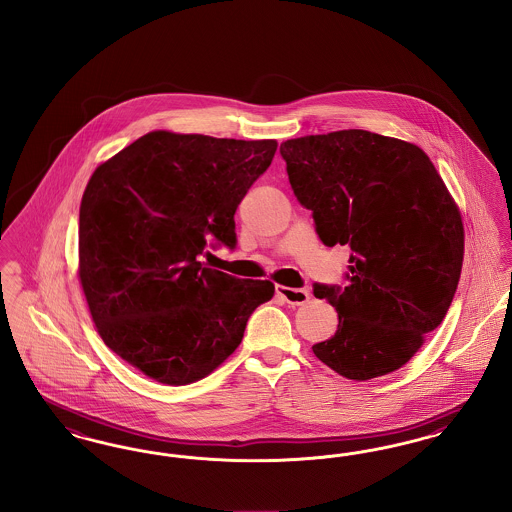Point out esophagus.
<instances>
[{
    "instance_id": "34e87169",
    "label": "esophagus",
    "mask_w": 512,
    "mask_h": 512,
    "mask_svg": "<svg viewBox=\"0 0 512 512\" xmlns=\"http://www.w3.org/2000/svg\"><path fill=\"white\" fill-rule=\"evenodd\" d=\"M275 290H277V296H281L290 306H302L310 300V290L292 289V287H283V285H277Z\"/></svg>"
}]
</instances>
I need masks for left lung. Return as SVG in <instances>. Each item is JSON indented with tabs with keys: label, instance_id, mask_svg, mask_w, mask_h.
Wrapping results in <instances>:
<instances>
[{
	"label": "left lung",
	"instance_id": "left-lung-1",
	"mask_svg": "<svg viewBox=\"0 0 512 512\" xmlns=\"http://www.w3.org/2000/svg\"><path fill=\"white\" fill-rule=\"evenodd\" d=\"M296 199L313 212L323 245H348V287L315 285L338 313L333 338L313 344L350 380L398 371L451 306L465 227L444 179L421 147L365 130L281 143Z\"/></svg>",
	"mask_w": 512,
	"mask_h": 512
}]
</instances>
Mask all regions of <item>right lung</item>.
I'll use <instances>...</instances> for the list:
<instances>
[{"instance_id": "obj_1", "label": "right lung", "mask_w": 512, "mask_h": 512, "mask_svg": "<svg viewBox=\"0 0 512 512\" xmlns=\"http://www.w3.org/2000/svg\"><path fill=\"white\" fill-rule=\"evenodd\" d=\"M277 151L275 139L156 130L91 174L78 225V279L103 342L145 377L185 386L243 340L271 281L202 267L216 237L235 246V212Z\"/></svg>"}]
</instances>
